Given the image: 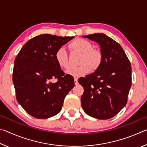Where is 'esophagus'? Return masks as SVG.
Returning a JSON list of instances; mask_svg holds the SVG:
<instances>
[{"label":"esophagus","mask_w":147,"mask_h":147,"mask_svg":"<svg viewBox=\"0 0 147 147\" xmlns=\"http://www.w3.org/2000/svg\"><path fill=\"white\" fill-rule=\"evenodd\" d=\"M74 84H75V85H77V84H78V80H77V78H74Z\"/></svg>","instance_id":"34e87169"}]
</instances>
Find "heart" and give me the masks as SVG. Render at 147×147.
<instances>
[{
	"mask_svg": "<svg viewBox=\"0 0 147 147\" xmlns=\"http://www.w3.org/2000/svg\"><path fill=\"white\" fill-rule=\"evenodd\" d=\"M74 53L81 54L78 67L69 69L67 74L74 77H80L89 73L95 72L100 68L103 61V54L99 49L93 48L91 42L82 38H76L69 45ZM55 59L61 69L67 70L69 67V58L63 47L59 48L55 54Z\"/></svg>",
	"mask_w": 147,
	"mask_h": 147,
	"instance_id": "heart-1",
	"label": "heart"
}]
</instances>
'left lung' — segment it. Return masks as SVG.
<instances>
[{
  "mask_svg": "<svg viewBox=\"0 0 147 147\" xmlns=\"http://www.w3.org/2000/svg\"><path fill=\"white\" fill-rule=\"evenodd\" d=\"M83 37L99 44L103 61L97 71L78 79L84 90L82 107L92 117L111 119L127 103L131 86V63L120 45L104 34Z\"/></svg>",
  "mask_w": 147,
  "mask_h": 147,
  "instance_id": "1",
  "label": "left lung"
}]
</instances>
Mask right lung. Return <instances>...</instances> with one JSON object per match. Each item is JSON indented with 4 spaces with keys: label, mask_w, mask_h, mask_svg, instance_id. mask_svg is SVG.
I'll return each mask as SVG.
<instances>
[{
    "label": "right lung",
    "mask_w": 147,
    "mask_h": 147,
    "mask_svg": "<svg viewBox=\"0 0 147 147\" xmlns=\"http://www.w3.org/2000/svg\"><path fill=\"white\" fill-rule=\"evenodd\" d=\"M74 38L45 34L30 39L17 54L13 82L16 98L29 115L47 119L61 111L64 98L74 86L55 59L59 48ZM57 79L56 83H52Z\"/></svg>",
    "instance_id": "obj_1"
}]
</instances>
